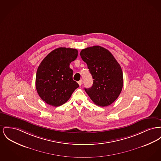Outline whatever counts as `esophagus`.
Segmentation results:
<instances>
[{"label":"esophagus","instance_id":"1","mask_svg":"<svg viewBox=\"0 0 161 161\" xmlns=\"http://www.w3.org/2000/svg\"><path fill=\"white\" fill-rule=\"evenodd\" d=\"M78 85L80 86L82 85V84H83V81L82 80H80L78 82Z\"/></svg>","mask_w":161,"mask_h":161}]
</instances>
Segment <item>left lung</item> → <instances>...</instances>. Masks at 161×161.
Wrapping results in <instances>:
<instances>
[{"mask_svg":"<svg viewBox=\"0 0 161 161\" xmlns=\"http://www.w3.org/2000/svg\"><path fill=\"white\" fill-rule=\"evenodd\" d=\"M80 56L94 81L91 87L85 88L86 92L98 106L112 104L123 87V72L120 64L108 50L99 46L83 49Z\"/></svg>","mask_w":161,"mask_h":161,"instance_id":"1","label":"left lung"}]
</instances>
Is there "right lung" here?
<instances>
[{"label": "right lung", "mask_w": 161, "mask_h": 161, "mask_svg": "<svg viewBox=\"0 0 161 161\" xmlns=\"http://www.w3.org/2000/svg\"><path fill=\"white\" fill-rule=\"evenodd\" d=\"M77 56L76 49L58 48L48 53L39 64L36 88L46 103L55 107L65 103L79 87L73 80V70L69 67Z\"/></svg>", "instance_id": "add662e5"}]
</instances>
